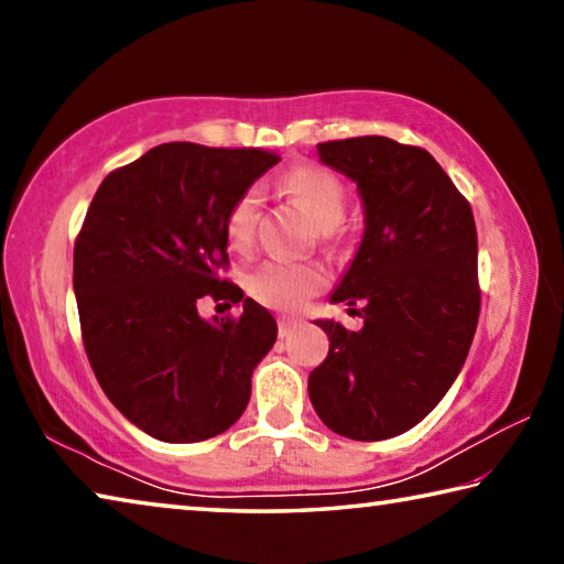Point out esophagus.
<instances>
[{
	"label": "esophagus",
	"instance_id": "1",
	"mask_svg": "<svg viewBox=\"0 0 564 564\" xmlns=\"http://www.w3.org/2000/svg\"><path fill=\"white\" fill-rule=\"evenodd\" d=\"M295 328H299V321H295V318H279V333H281V338L293 336Z\"/></svg>",
	"mask_w": 564,
	"mask_h": 564
}]
</instances>
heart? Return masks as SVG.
<instances>
[{
	"label": "heart",
	"instance_id": "heart-1",
	"mask_svg": "<svg viewBox=\"0 0 564 564\" xmlns=\"http://www.w3.org/2000/svg\"><path fill=\"white\" fill-rule=\"evenodd\" d=\"M283 191L295 198L313 224L323 231L336 228L346 216V188L330 171L321 166H299L283 176ZM259 188H248L238 196L226 216V241L234 251H246L253 238L259 214ZM328 275L318 263L305 261H263L248 273L246 289L256 301L273 311H299L301 305L326 285Z\"/></svg>",
	"mask_w": 564,
	"mask_h": 564
}]
</instances>
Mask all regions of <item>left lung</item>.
Returning a JSON list of instances; mask_svg holds the SVG:
<instances>
[{
	"label": "left lung",
	"mask_w": 564,
	"mask_h": 564,
	"mask_svg": "<svg viewBox=\"0 0 564 564\" xmlns=\"http://www.w3.org/2000/svg\"><path fill=\"white\" fill-rule=\"evenodd\" d=\"M318 159L358 186L362 238L330 303H362V328L313 321L330 350L308 376V395L333 433L388 441L441 403L470 350L480 316L475 218L425 149L356 137L318 144Z\"/></svg>",
	"instance_id": "1"
}]
</instances>
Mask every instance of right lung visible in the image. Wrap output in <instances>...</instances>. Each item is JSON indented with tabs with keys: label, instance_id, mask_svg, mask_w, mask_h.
Returning <instances> with one entry per match:
<instances>
[{
	"label": "right lung",
	"instance_id": "obj_1",
	"mask_svg": "<svg viewBox=\"0 0 564 564\" xmlns=\"http://www.w3.org/2000/svg\"><path fill=\"white\" fill-rule=\"evenodd\" d=\"M279 156L174 141L101 181L74 243V293L89 362L107 398L164 443L208 441L243 415L251 376L279 326L236 283L226 216ZM204 294L241 302L206 322Z\"/></svg>",
	"mask_w": 564,
	"mask_h": 564
}]
</instances>
